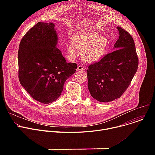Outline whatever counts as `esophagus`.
Instances as JSON below:
<instances>
[{"label":"esophagus","instance_id":"1","mask_svg":"<svg viewBox=\"0 0 155 155\" xmlns=\"http://www.w3.org/2000/svg\"><path fill=\"white\" fill-rule=\"evenodd\" d=\"M84 69H83V66L82 65H78V68H77V71H78V72H80V71H83Z\"/></svg>","mask_w":155,"mask_h":155}]
</instances>
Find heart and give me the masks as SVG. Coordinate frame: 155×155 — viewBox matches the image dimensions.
<instances>
[{
	"label": "heart",
	"mask_w": 155,
	"mask_h": 155,
	"mask_svg": "<svg viewBox=\"0 0 155 155\" xmlns=\"http://www.w3.org/2000/svg\"><path fill=\"white\" fill-rule=\"evenodd\" d=\"M109 47V40L99 33L88 31L78 32L68 44V54L75 58L79 54L78 48L83 50V58L88 62H94L101 59Z\"/></svg>",
	"instance_id": "obj_1"
}]
</instances>
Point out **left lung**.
<instances>
[{
  "instance_id": "1",
  "label": "left lung",
  "mask_w": 155,
  "mask_h": 155,
  "mask_svg": "<svg viewBox=\"0 0 155 155\" xmlns=\"http://www.w3.org/2000/svg\"><path fill=\"white\" fill-rule=\"evenodd\" d=\"M119 38L115 50L99 62L89 65L87 70V87L91 96L101 102L120 98L127 90L139 65L133 38L126 31L117 27Z\"/></svg>"
}]
</instances>
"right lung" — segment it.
<instances>
[{
	"label": "right lung",
	"instance_id": "1",
	"mask_svg": "<svg viewBox=\"0 0 155 155\" xmlns=\"http://www.w3.org/2000/svg\"><path fill=\"white\" fill-rule=\"evenodd\" d=\"M58 41L54 24L38 22L19 43V80L33 99L43 104L59 98L66 80L77 68V64L66 62Z\"/></svg>",
	"mask_w": 155,
	"mask_h": 155
}]
</instances>
